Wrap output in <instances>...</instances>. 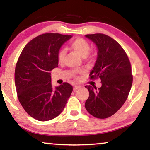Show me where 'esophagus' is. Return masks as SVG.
I'll return each mask as SVG.
<instances>
[{"instance_id":"1","label":"esophagus","mask_w":150,"mask_h":150,"mask_svg":"<svg viewBox=\"0 0 150 150\" xmlns=\"http://www.w3.org/2000/svg\"><path fill=\"white\" fill-rule=\"evenodd\" d=\"M80 88H81V86H80V85H74V91H76L77 89H79Z\"/></svg>"}]
</instances>
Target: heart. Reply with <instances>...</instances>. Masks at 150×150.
<instances>
[{
    "label": "heart",
    "instance_id": "1",
    "mask_svg": "<svg viewBox=\"0 0 150 150\" xmlns=\"http://www.w3.org/2000/svg\"><path fill=\"white\" fill-rule=\"evenodd\" d=\"M71 48L75 50L76 52L79 53L81 57L88 59V60H91L93 59V54H89L90 50H91V46L89 43L85 40V39L79 38L75 39L70 43ZM65 54H66V51L64 48H61L59 50L58 54H57V58L59 63H63L64 61ZM83 73V70H74L73 71L74 76L76 80L79 79V76L78 74Z\"/></svg>",
    "mask_w": 150,
    "mask_h": 150
}]
</instances>
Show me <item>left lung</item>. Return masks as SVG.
Masks as SVG:
<instances>
[{
  "mask_svg": "<svg viewBox=\"0 0 150 150\" xmlns=\"http://www.w3.org/2000/svg\"><path fill=\"white\" fill-rule=\"evenodd\" d=\"M98 47V59L90 79H100L102 87L86 85L89 96L85 106L99 119L112 116L124 105L132 87L133 76L128 57L117 42L102 33L85 35Z\"/></svg>",
  "mask_w": 150,
  "mask_h": 150,
  "instance_id": "left-lung-1",
  "label": "left lung"
}]
</instances>
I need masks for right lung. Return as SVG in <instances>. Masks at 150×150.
<instances>
[{"label":"right lung","instance_id":"obj_1","mask_svg":"<svg viewBox=\"0 0 150 150\" xmlns=\"http://www.w3.org/2000/svg\"><path fill=\"white\" fill-rule=\"evenodd\" d=\"M71 38L59 33L40 35L26 45L16 63L15 85L25 111L41 122L52 120L64 109L73 91L63 83L52 89L50 71L58 66L61 45Z\"/></svg>","mask_w":150,"mask_h":150}]
</instances>
